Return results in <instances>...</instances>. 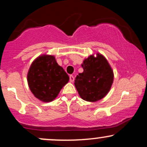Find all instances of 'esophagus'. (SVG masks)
Returning <instances> with one entry per match:
<instances>
[{
    "label": "esophagus",
    "instance_id": "1",
    "mask_svg": "<svg viewBox=\"0 0 147 147\" xmlns=\"http://www.w3.org/2000/svg\"><path fill=\"white\" fill-rule=\"evenodd\" d=\"M74 77L72 75H70V82H71V83H72V82H74Z\"/></svg>",
    "mask_w": 147,
    "mask_h": 147
}]
</instances>
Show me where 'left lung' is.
I'll use <instances>...</instances> for the list:
<instances>
[{"label":"left lung","instance_id":"8db88e82","mask_svg":"<svg viewBox=\"0 0 147 147\" xmlns=\"http://www.w3.org/2000/svg\"><path fill=\"white\" fill-rule=\"evenodd\" d=\"M82 73H79L75 86L84 100L95 102L104 98L113 83L114 73L109 61L102 54H92L84 60Z\"/></svg>","mask_w":147,"mask_h":147}]
</instances>
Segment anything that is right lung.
I'll return each instance as SVG.
<instances>
[{"label":"right lung","instance_id":"obj_1","mask_svg":"<svg viewBox=\"0 0 147 147\" xmlns=\"http://www.w3.org/2000/svg\"><path fill=\"white\" fill-rule=\"evenodd\" d=\"M29 88L34 97L43 102L53 101L69 81L63 68L54 55H41L30 65L27 75Z\"/></svg>","mask_w":147,"mask_h":147}]
</instances>
